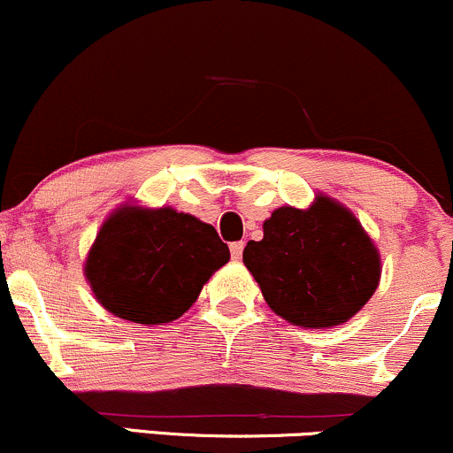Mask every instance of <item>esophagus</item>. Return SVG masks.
<instances>
[{
  "instance_id": "esophagus-1",
  "label": "esophagus",
  "mask_w": 453,
  "mask_h": 453,
  "mask_svg": "<svg viewBox=\"0 0 453 453\" xmlns=\"http://www.w3.org/2000/svg\"><path fill=\"white\" fill-rule=\"evenodd\" d=\"M243 254V242H233L231 243V257L235 258V261H240Z\"/></svg>"
}]
</instances>
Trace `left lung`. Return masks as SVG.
<instances>
[{
	"mask_svg": "<svg viewBox=\"0 0 453 453\" xmlns=\"http://www.w3.org/2000/svg\"><path fill=\"white\" fill-rule=\"evenodd\" d=\"M243 265L267 306L303 329L347 323L377 291L380 254L342 203L317 195L306 210L282 205L263 222V240L248 242Z\"/></svg>",
	"mask_w": 453,
	"mask_h": 453,
	"instance_id": "obj_1",
	"label": "left lung"
}]
</instances>
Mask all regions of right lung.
<instances>
[{
  "mask_svg": "<svg viewBox=\"0 0 453 453\" xmlns=\"http://www.w3.org/2000/svg\"><path fill=\"white\" fill-rule=\"evenodd\" d=\"M228 258L216 228L196 216L124 203L100 226L83 273L104 310L154 327L188 312Z\"/></svg>",
  "mask_w": 453,
  "mask_h": 453,
  "instance_id": "obj_1",
  "label": "right lung"
}]
</instances>
